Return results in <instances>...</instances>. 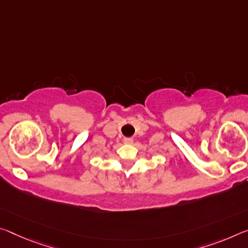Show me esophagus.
Returning a JSON list of instances; mask_svg holds the SVG:
<instances>
[{
    "label": "esophagus",
    "mask_w": 248,
    "mask_h": 248,
    "mask_svg": "<svg viewBox=\"0 0 248 248\" xmlns=\"http://www.w3.org/2000/svg\"><path fill=\"white\" fill-rule=\"evenodd\" d=\"M133 142V139L132 138H124V144H131Z\"/></svg>",
    "instance_id": "34e87169"
}]
</instances>
